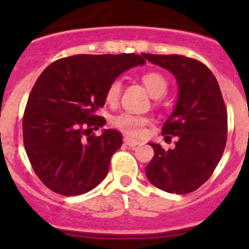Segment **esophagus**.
Segmentation results:
<instances>
[{
    "label": "esophagus",
    "instance_id": "obj_1",
    "mask_svg": "<svg viewBox=\"0 0 249 249\" xmlns=\"http://www.w3.org/2000/svg\"><path fill=\"white\" fill-rule=\"evenodd\" d=\"M125 144H127L129 147H136V145L140 144V141L134 140V139H130V137H125L124 139Z\"/></svg>",
    "mask_w": 249,
    "mask_h": 249
}]
</instances>
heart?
Returning <instances> with one entry per match:
<instances>
[{
    "mask_svg": "<svg viewBox=\"0 0 249 249\" xmlns=\"http://www.w3.org/2000/svg\"><path fill=\"white\" fill-rule=\"evenodd\" d=\"M141 79L150 95L154 97H161L169 89L167 79L159 72H147ZM120 95H122V83L119 80H113L109 83L105 92V101L109 106H115L119 102ZM149 118L145 115L124 112L113 118L112 125L119 131L126 134L127 136L139 137L143 134L144 127L149 124Z\"/></svg>",
    "mask_w": 249,
    "mask_h": 249,
    "instance_id": "1",
    "label": "heart"
}]
</instances>
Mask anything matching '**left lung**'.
<instances>
[{
	"mask_svg": "<svg viewBox=\"0 0 249 249\" xmlns=\"http://www.w3.org/2000/svg\"><path fill=\"white\" fill-rule=\"evenodd\" d=\"M175 74L178 102L161 134L177 136L175 149L150 143L154 157L145 167L148 179L171 194L200 188L217 167L228 134V112L219 84L201 61L184 55L142 54Z\"/></svg>",
	"mask_w": 249,
	"mask_h": 249,
	"instance_id": "obj_1",
	"label": "left lung"
}]
</instances>
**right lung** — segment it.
Returning a JSON list of instances; mask_svg holds the SVG:
<instances>
[{"label": "right lung", "instance_id": "obj_1", "mask_svg": "<svg viewBox=\"0 0 249 249\" xmlns=\"http://www.w3.org/2000/svg\"><path fill=\"white\" fill-rule=\"evenodd\" d=\"M144 62L137 54H80L56 60L42 72L25 107L22 139L47 188L74 196L104 180L123 136L117 130L95 135L106 123L97 112L109 83Z\"/></svg>", "mask_w": 249, "mask_h": 249}]
</instances>
